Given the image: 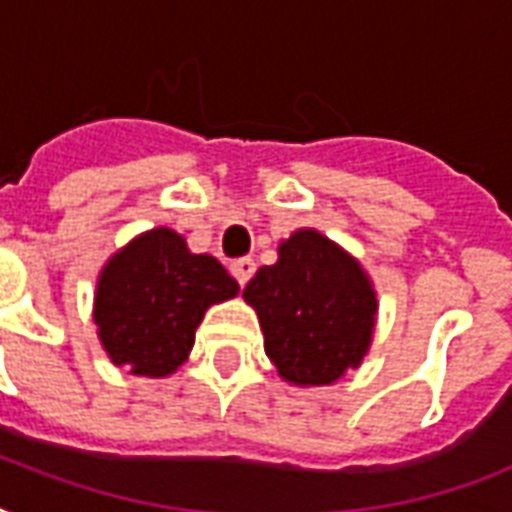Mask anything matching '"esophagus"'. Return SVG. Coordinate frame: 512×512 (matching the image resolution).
Instances as JSON below:
<instances>
[{
  "label": "esophagus",
  "instance_id": "obj_1",
  "mask_svg": "<svg viewBox=\"0 0 512 512\" xmlns=\"http://www.w3.org/2000/svg\"><path fill=\"white\" fill-rule=\"evenodd\" d=\"M231 273H233V279L239 281L241 287H244V284L252 279V273H255V260H249V257H241V260H236V263L231 265Z\"/></svg>",
  "mask_w": 512,
  "mask_h": 512
}]
</instances>
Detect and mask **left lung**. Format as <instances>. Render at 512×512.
<instances>
[{
  "instance_id": "left-lung-1",
  "label": "left lung",
  "mask_w": 512,
  "mask_h": 512,
  "mask_svg": "<svg viewBox=\"0 0 512 512\" xmlns=\"http://www.w3.org/2000/svg\"><path fill=\"white\" fill-rule=\"evenodd\" d=\"M265 353L292 385H332L372 345L377 295L366 271L335 241L300 228L244 287Z\"/></svg>"
}]
</instances>
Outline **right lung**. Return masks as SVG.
<instances>
[{
    "label": "right lung",
    "mask_w": 512,
    "mask_h": 512,
    "mask_svg": "<svg viewBox=\"0 0 512 512\" xmlns=\"http://www.w3.org/2000/svg\"><path fill=\"white\" fill-rule=\"evenodd\" d=\"M239 295L212 255H193L172 228H154L119 249L98 276V337L116 366L167 377L183 364L209 305Z\"/></svg>",
    "instance_id": "add662e5"
}]
</instances>
